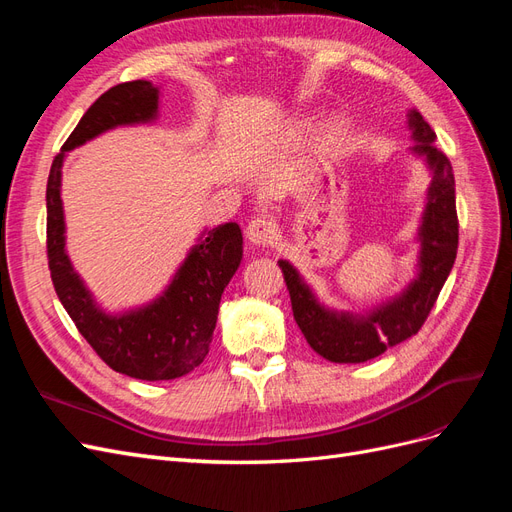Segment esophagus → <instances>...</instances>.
I'll return each mask as SVG.
<instances>
[{
    "instance_id": "34e87169",
    "label": "esophagus",
    "mask_w": 512,
    "mask_h": 512,
    "mask_svg": "<svg viewBox=\"0 0 512 512\" xmlns=\"http://www.w3.org/2000/svg\"><path fill=\"white\" fill-rule=\"evenodd\" d=\"M245 235L254 245H269L275 239V224L269 218H254L245 228Z\"/></svg>"
}]
</instances>
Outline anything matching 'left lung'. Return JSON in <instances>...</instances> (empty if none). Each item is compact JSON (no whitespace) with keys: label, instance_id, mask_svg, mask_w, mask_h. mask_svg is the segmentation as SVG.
<instances>
[{"label":"left lung","instance_id":"left-lung-1","mask_svg":"<svg viewBox=\"0 0 512 512\" xmlns=\"http://www.w3.org/2000/svg\"><path fill=\"white\" fill-rule=\"evenodd\" d=\"M408 126L416 141L412 151L421 156L431 170L423 224L418 228L421 252H418L416 280L395 299L374 307L369 314L335 312L318 303L314 292L288 260H280L294 320L307 344L333 363H363L376 359L386 348L416 335L455 265L459 222L453 166L433 143L436 132L421 113L410 111Z\"/></svg>","mask_w":512,"mask_h":512}]
</instances>
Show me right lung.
I'll return each mask as SVG.
<instances>
[{
  "label": "right lung",
  "instance_id": "1",
  "mask_svg": "<svg viewBox=\"0 0 512 512\" xmlns=\"http://www.w3.org/2000/svg\"><path fill=\"white\" fill-rule=\"evenodd\" d=\"M158 100L160 89L149 81H130L104 91L55 156L46 183V256L61 305L108 367L149 382L181 378L205 361L222 292L243 258L241 228L228 222L207 230L158 299L130 312L106 314L66 254L61 166L66 151L106 130L156 119Z\"/></svg>",
  "mask_w": 512,
  "mask_h": 512
}]
</instances>
